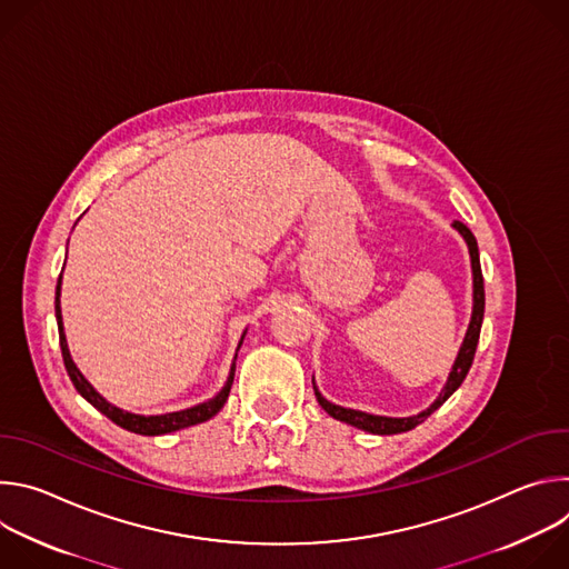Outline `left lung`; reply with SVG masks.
<instances>
[{"mask_svg":"<svg viewBox=\"0 0 569 569\" xmlns=\"http://www.w3.org/2000/svg\"><path fill=\"white\" fill-rule=\"evenodd\" d=\"M452 229L459 231V236L463 238L466 248H468V254H470V270H472V312H470V323L466 329V336H463V342L459 347V353L452 362V369L448 373V380L443 385V389L439 391V396L435 398V402L430 405V408H426L423 412L419 415H412V417H380V415H369V412H360V410H351V408H342V405H336L331 402L329 398H323L321 391L317 389L315 385V378H312V389H315V396H317V402L321 405V410L327 412L329 417L347 423V426H353L358 430H365L369 435H400V432H410L412 428H417L419 423H423L435 410H439L441 405L459 389V385L463 382L470 365H472V358H475V349H477V342H479V331H481V319H483V279H481V266H479V250H477V240L472 236V231L455 220L452 222Z\"/></svg>","mask_w":569,"mask_h":569,"instance_id":"1","label":"left lung"}]
</instances>
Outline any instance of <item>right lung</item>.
<instances>
[{"instance_id": "add662e5", "label": "right lung", "mask_w": 569, "mask_h": 569, "mask_svg": "<svg viewBox=\"0 0 569 569\" xmlns=\"http://www.w3.org/2000/svg\"><path fill=\"white\" fill-rule=\"evenodd\" d=\"M60 288H62V274L58 277V286H56V321H58V333H60V349H62V360H64V369L73 382V387L78 389V393L83 396L90 405H94V408L106 415L112 423H117L119 428L128 430V432H134V435H143V437H159V435H169V432H178V430H184V428H191V426H198V423H204L209 421L211 417H216L222 405L227 402V396H229V389H231V382H233V371H236V358H238V349L242 347V340H246V333L240 336V342L236 347V356H233V362L229 367V376H227V382L222 385V389L204 400V402H198L193 405V408H187V410H180V412H167V415H152V417H143V415H134V412H126L121 408H117V405H112L108 398H103L94 387L92 382L80 373V369L76 367V362L71 360V353H69V347H67V338H64V327H62V310H60Z\"/></svg>"}]
</instances>
